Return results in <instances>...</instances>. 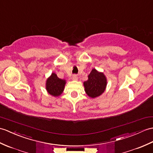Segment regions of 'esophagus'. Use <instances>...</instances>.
Returning <instances> with one entry per match:
<instances>
[{"instance_id": "obj_1", "label": "esophagus", "mask_w": 153, "mask_h": 153, "mask_svg": "<svg viewBox=\"0 0 153 153\" xmlns=\"http://www.w3.org/2000/svg\"><path fill=\"white\" fill-rule=\"evenodd\" d=\"M72 80H74V81H77V79H78V77H77V76L76 75H73V76H72Z\"/></svg>"}]
</instances>
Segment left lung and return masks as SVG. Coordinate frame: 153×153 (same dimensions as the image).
<instances>
[{"instance_id": "8db88e82", "label": "left lung", "mask_w": 153, "mask_h": 153, "mask_svg": "<svg viewBox=\"0 0 153 153\" xmlns=\"http://www.w3.org/2000/svg\"><path fill=\"white\" fill-rule=\"evenodd\" d=\"M85 93L91 98H96L100 96L105 90L107 79L102 72H99L93 68L89 75L88 80L83 83Z\"/></svg>"}]
</instances>
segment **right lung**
Returning a JSON list of instances; mask_svg holds the SVG:
<instances>
[{
    "mask_svg": "<svg viewBox=\"0 0 153 153\" xmlns=\"http://www.w3.org/2000/svg\"><path fill=\"white\" fill-rule=\"evenodd\" d=\"M66 80L60 79L55 73H52L46 81L45 88L48 93L53 97H59L62 93Z\"/></svg>",
    "mask_w": 153,
    "mask_h": 153,
    "instance_id": "1",
    "label": "right lung"
}]
</instances>
